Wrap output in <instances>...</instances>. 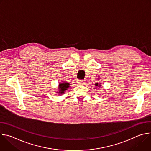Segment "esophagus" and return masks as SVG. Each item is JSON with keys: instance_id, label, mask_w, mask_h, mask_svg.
<instances>
[{"instance_id": "esophagus-1", "label": "esophagus", "mask_w": 151, "mask_h": 151, "mask_svg": "<svg viewBox=\"0 0 151 151\" xmlns=\"http://www.w3.org/2000/svg\"><path fill=\"white\" fill-rule=\"evenodd\" d=\"M77 83L78 84H80V85H83L84 83H85V81L83 80H78L77 81Z\"/></svg>"}]
</instances>
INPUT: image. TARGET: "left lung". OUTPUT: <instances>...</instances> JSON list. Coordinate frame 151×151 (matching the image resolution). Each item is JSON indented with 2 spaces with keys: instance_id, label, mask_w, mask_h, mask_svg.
<instances>
[{
  "instance_id": "8db88e82",
  "label": "left lung",
  "mask_w": 151,
  "mask_h": 151,
  "mask_svg": "<svg viewBox=\"0 0 151 151\" xmlns=\"http://www.w3.org/2000/svg\"><path fill=\"white\" fill-rule=\"evenodd\" d=\"M95 85L96 86V87H100L101 85V83H96Z\"/></svg>"
}]
</instances>
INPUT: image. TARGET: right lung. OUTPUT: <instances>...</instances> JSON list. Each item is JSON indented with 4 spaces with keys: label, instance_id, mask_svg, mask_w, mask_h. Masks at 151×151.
Instances as JSON below:
<instances>
[{
    "label": "right lung",
    "instance_id": "right-lung-1",
    "mask_svg": "<svg viewBox=\"0 0 151 151\" xmlns=\"http://www.w3.org/2000/svg\"><path fill=\"white\" fill-rule=\"evenodd\" d=\"M69 85H70V84L66 82H63V83H59V86H58L59 91H58V93L60 94H63L64 93V91H65L68 88H69Z\"/></svg>",
    "mask_w": 151,
    "mask_h": 151
}]
</instances>
